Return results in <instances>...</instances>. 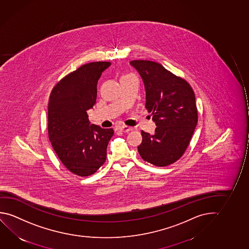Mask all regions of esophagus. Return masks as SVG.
Instances as JSON below:
<instances>
[{
    "mask_svg": "<svg viewBox=\"0 0 249 249\" xmlns=\"http://www.w3.org/2000/svg\"><path fill=\"white\" fill-rule=\"evenodd\" d=\"M119 129L123 132H129V131L133 130V128L131 126H126V125L119 126Z\"/></svg>",
    "mask_w": 249,
    "mask_h": 249,
    "instance_id": "esophagus-1",
    "label": "esophagus"
}]
</instances>
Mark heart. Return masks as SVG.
Returning <instances> with one entry per match:
<instances>
[{
    "label": "heart",
    "instance_id": "b5f03b06",
    "mask_svg": "<svg viewBox=\"0 0 249 249\" xmlns=\"http://www.w3.org/2000/svg\"><path fill=\"white\" fill-rule=\"evenodd\" d=\"M126 76H129V75H126ZM124 77H125V76H124Z\"/></svg>",
    "mask_w": 249,
    "mask_h": 249
}]
</instances>
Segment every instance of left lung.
<instances>
[{"label":"left lung","mask_w":249,"mask_h":249,"mask_svg":"<svg viewBox=\"0 0 249 249\" xmlns=\"http://www.w3.org/2000/svg\"><path fill=\"white\" fill-rule=\"evenodd\" d=\"M145 89V108L156 123L155 134L142 131L141 157L156 166H167L183 156L197 123V108L192 86L163 65L133 60Z\"/></svg>","instance_id":"obj_1"}]
</instances>
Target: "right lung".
Wrapping results in <instances>:
<instances>
[{
    "label": "right lung",
    "mask_w": 249,
    "mask_h": 249,
    "mask_svg": "<svg viewBox=\"0 0 249 249\" xmlns=\"http://www.w3.org/2000/svg\"><path fill=\"white\" fill-rule=\"evenodd\" d=\"M110 62L82 65L57 82L48 103V135L62 164L77 176L94 174L104 165L113 128L90 124L87 110L96 102V85Z\"/></svg>",
    "instance_id": "add662e5"
}]
</instances>
